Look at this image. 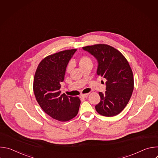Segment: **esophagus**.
<instances>
[{"label":"esophagus","mask_w":158,"mask_h":158,"mask_svg":"<svg viewBox=\"0 0 158 158\" xmlns=\"http://www.w3.org/2000/svg\"><path fill=\"white\" fill-rule=\"evenodd\" d=\"M88 96H89V94H82V95L81 96V98H87Z\"/></svg>","instance_id":"34e87169"}]
</instances>
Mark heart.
<instances>
[{"mask_svg":"<svg viewBox=\"0 0 158 158\" xmlns=\"http://www.w3.org/2000/svg\"><path fill=\"white\" fill-rule=\"evenodd\" d=\"M79 64L81 68L88 65H92V60L87 56H83L79 59ZM72 69V64H69L67 67V72H70Z\"/></svg>","mask_w":158,"mask_h":158,"instance_id":"b5f03b06","label":"heart"}]
</instances>
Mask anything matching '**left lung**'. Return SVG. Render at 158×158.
Listing matches in <instances>:
<instances>
[{
  "label": "left lung",
  "mask_w": 158,
  "mask_h": 158,
  "mask_svg": "<svg viewBox=\"0 0 158 158\" xmlns=\"http://www.w3.org/2000/svg\"><path fill=\"white\" fill-rule=\"evenodd\" d=\"M82 49L98 60L97 74L106 79V91L99 92L101 101L95 107L106 117L119 114L127 104L134 89V78L125 57L116 49L107 44H96Z\"/></svg>",
  "instance_id": "8db88e82"
}]
</instances>
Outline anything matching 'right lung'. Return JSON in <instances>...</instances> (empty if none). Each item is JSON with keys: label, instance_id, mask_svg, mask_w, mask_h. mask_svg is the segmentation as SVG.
<instances>
[{"label": "right lung", "instance_id": "obj_1", "mask_svg": "<svg viewBox=\"0 0 158 158\" xmlns=\"http://www.w3.org/2000/svg\"><path fill=\"white\" fill-rule=\"evenodd\" d=\"M76 51L65 50L45 57L34 76L33 89L38 104L46 114L62 122L76 116L81 104L78 97L67 96L60 91L67 65Z\"/></svg>", "mask_w": 158, "mask_h": 158}]
</instances>
